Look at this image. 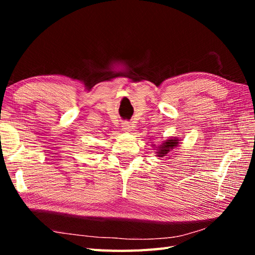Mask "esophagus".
I'll return each mask as SVG.
<instances>
[{"label": "esophagus", "mask_w": 255, "mask_h": 255, "mask_svg": "<svg viewBox=\"0 0 255 255\" xmlns=\"http://www.w3.org/2000/svg\"><path fill=\"white\" fill-rule=\"evenodd\" d=\"M122 127H123V129H124L125 131H130V129H131L130 124H129L128 122H124L123 125H122Z\"/></svg>", "instance_id": "obj_1"}]
</instances>
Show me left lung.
Returning <instances> with one entry per match:
<instances>
[{
  "label": "left lung",
  "mask_w": 255,
  "mask_h": 255,
  "mask_svg": "<svg viewBox=\"0 0 255 255\" xmlns=\"http://www.w3.org/2000/svg\"><path fill=\"white\" fill-rule=\"evenodd\" d=\"M177 145V139H170L166 140L164 143H162L161 147L159 148L158 151V156H163L169 153V151L172 150L173 148Z\"/></svg>",
  "instance_id": "left-lung-1"
}]
</instances>
